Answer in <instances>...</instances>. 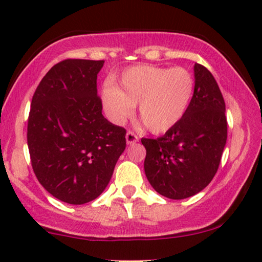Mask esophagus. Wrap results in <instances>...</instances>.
I'll list each match as a JSON object with an SVG mask.
<instances>
[{"mask_svg": "<svg viewBox=\"0 0 262 262\" xmlns=\"http://www.w3.org/2000/svg\"><path fill=\"white\" fill-rule=\"evenodd\" d=\"M125 141H127L128 145H132V144H135V142L139 141V137L137 134L134 133V132H130L129 130L127 135H125Z\"/></svg>", "mask_w": 262, "mask_h": 262, "instance_id": "esophagus-1", "label": "esophagus"}]
</instances>
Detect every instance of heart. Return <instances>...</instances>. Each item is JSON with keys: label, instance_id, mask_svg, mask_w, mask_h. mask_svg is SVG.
<instances>
[{"label": "heart", "instance_id": "1", "mask_svg": "<svg viewBox=\"0 0 262 262\" xmlns=\"http://www.w3.org/2000/svg\"><path fill=\"white\" fill-rule=\"evenodd\" d=\"M194 87L193 75L182 67L135 66L122 73L116 86L104 87L102 103L115 123L130 117L139 104V117L145 127L162 134L176 127L186 115Z\"/></svg>", "mask_w": 262, "mask_h": 262}]
</instances>
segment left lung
Wrapping results in <instances>:
<instances>
[{
  "label": "left lung",
  "instance_id": "left-lung-1",
  "mask_svg": "<svg viewBox=\"0 0 262 262\" xmlns=\"http://www.w3.org/2000/svg\"><path fill=\"white\" fill-rule=\"evenodd\" d=\"M194 96L180 123L157 139L142 138L145 173L157 193L181 200L198 194L217 172L228 138L225 102L213 75L194 66Z\"/></svg>",
  "mask_w": 262,
  "mask_h": 262
}]
</instances>
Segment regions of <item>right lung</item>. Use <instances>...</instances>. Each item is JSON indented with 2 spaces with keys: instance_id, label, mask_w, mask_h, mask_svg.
<instances>
[{
  "instance_id": "obj_1",
  "label": "right lung",
  "mask_w": 262,
  "mask_h": 262,
  "mask_svg": "<svg viewBox=\"0 0 262 262\" xmlns=\"http://www.w3.org/2000/svg\"><path fill=\"white\" fill-rule=\"evenodd\" d=\"M104 61L64 60L34 92L27 145L38 181L58 200L82 205L103 193L125 148V129L102 114L97 75Z\"/></svg>"
}]
</instances>
